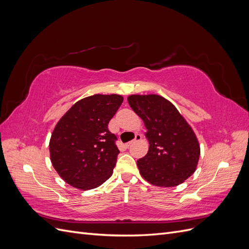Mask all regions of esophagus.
Instances as JSON below:
<instances>
[{
	"label": "esophagus",
	"mask_w": 249,
	"mask_h": 249,
	"mask_svg": "<svg viewBox=\"0 0 249 249\" xmlns=\"http://www.w3.org/2000/svg\"><path fill=\"white\" fill-rule=\"evenodd\" d=\"M141 139H142V135H141V134H136V135H135V139L132 140V141H129L127 143H125V145H126V146H130L133 142H135V141H140Z\"/></svg>",
	"instance_id": "obj_1"
}]
</instances>
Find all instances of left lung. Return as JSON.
<instances>
[{
  "mask_svg": "<svg viewBox=\"0 0 249 249\" xmlns=\"http://www.w3.org/2000/svg\"><path fill=\"white\" fill-rule=\"evenodd\" d=\"M127 102L143 120L149 147L137 161L141 177L154 186L175 187L196 170L200 146L196 135L175 105L158 94H132Z\"/></svg>",
  "mask_w": 249,
  "mask_h": 249,
  "instance_id": "8db88e82",
  "label": "left lung"
}]
</instances>
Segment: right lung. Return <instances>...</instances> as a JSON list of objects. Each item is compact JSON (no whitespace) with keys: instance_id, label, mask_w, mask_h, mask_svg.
<instances>
[{"instance_id":"right-lung-1","label":"right lung","mask_w":249,"mask_h":249,"mask_svg":"<svg viewBox=\"0 0 249 249\" xmlns=\"http://www.w3.org/2000/svg\"><path fill=\"white\" fill-rule=\"evenodd\" d=\"M123 102L119 94L90 95L60 118L49 146L51 162L64 182L90 190L112 176L119 150L108 124Z\"/></svg>"}]
</instances>
